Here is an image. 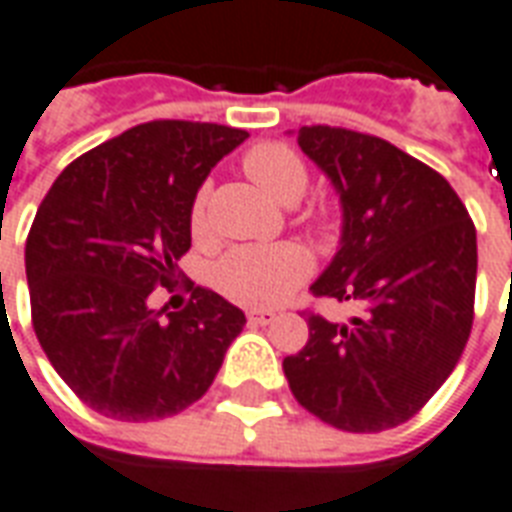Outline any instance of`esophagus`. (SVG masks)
<instances>
[{
    "mask_svg": "<svg viewBox=\"0 0 512 512\" xmlns=\"http://www.w3.org/2000/svg\"><path fill=\"white\" fill-rule=\"evenodd\" d=\"M247 319L252 325H271V322H276V311H268V308H263V311H249Z\"/></svg>",
    "mask_w": 512,
    "mask_h": 512,
    "instance_id": "esophagus-1",
    "label": "esophagus"
}]
</instances>
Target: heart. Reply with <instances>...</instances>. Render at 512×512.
<instances>
[{
  "label": "heart",
  "instance_id": "b5f03b06",
  "mask_svg": "<svg viewBox=\"0 0 512 512\" xmlns=\"http://www.w3.org/2000/svg\"><path fill=\"white\" fill-rule=\"evenodd\" d=\"M247 177L276 204H298L308 187V166L290 144H255L241 161ZM306 222L314 228H330L333 214L327 209L306 212ZM190 233L195 241L209 236L206 225V190L195 195L190 206ZM311 273V257L298 244H252L230 249L214 268L217 290L233 303L247 308L279 306L306 282Z\"/></svg>",
  "mask_w": 512,
  "mask_h": 512
}]
</instances>
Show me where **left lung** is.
I'll return each mask as SVG.
<instances>
[{
	"instance_id": "left-lung-1",
	"label": "left lung",
	"mask_w": 512,
	"mask_h": 512,
	"mask_svg": "<svg viewBox=\"0 0 512 512\" xmlns=\"http://www.w3.org/2000/svg\"><path fill=\"white\" fill-rule=\"evenodd\" d=\"M300 150L341 198V247L311 284L317 298L357 300L338 325L306 314L308 343L284 357L306 411L343 432H381L427 405L473 330L478 244L454 187L395 144L303 126Z\"/></svg>"
}]
</instances>
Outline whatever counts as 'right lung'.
Returning a JSON list of instances; mask_svg holds the SVG:
<instances>
[{
	"label": "right lung",
	"mask_w": 512,
	"mask_h": 512,
	"mask_svg": "<svg viewBox=\"0 0 512 512\" xmlns=\"http://www.w3.org/2000/svg\"><path fill=\"white\" fill-rule=\"evenodd\" d=\"M247 131L152 120L66 166L26 239L31 325L50 365L93 411L166 419L201 400L244 311L187 287L182 311H152L190 249V206L209 171Z\"/></svg>",
	"instance_id": "right-lung-1"
}]
</instances>
